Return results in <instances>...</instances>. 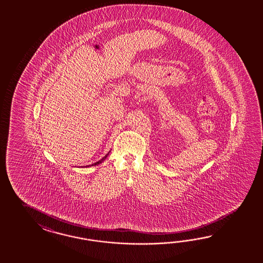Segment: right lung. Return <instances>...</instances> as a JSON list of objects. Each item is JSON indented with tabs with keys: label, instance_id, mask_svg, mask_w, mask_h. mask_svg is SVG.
<instances>
[{
	"label": "right lung",
	"instance_id": "obj_1",
	"mask_svg": "<svg viewBox=\"0 0 263 263\" xmlns=\"http://www.w3.org/2000/svg\"><path fill=\"white\" fill-rule=\"evenodd\" d=\"M110 152H108V153H107V154H106V155H105V156H104L103 158H102V159H101V160H99V161H98V162H96V163H93V164H91V165H88V166H83V167H82V166H81V167H91V166H96V165H99V164H101V163H102V162H103L104 160H105V159H106V158H107V156H108V155H109V153H110Z\"/></svg>",
	"mask_w": 263,
	"mask_h": 263
}]
</instances>
